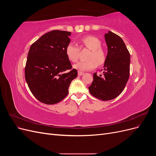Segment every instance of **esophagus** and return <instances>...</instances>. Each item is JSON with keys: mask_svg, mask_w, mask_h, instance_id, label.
<instances>
[{"mask_svg": "<svg viewBox=\"0 0 156 156\" xmlns=\"http://www.w3.org/2000/svg\"><path fill=\"white\" fill-rule=\"evenodd\" d=\"M84 74V73L83 72H80V71H79V72H78V75H79V76H82V75H83Z\"/></svg>", "mask_w": 156, "mask_h": 156, "instance_id": "1", "label": "esophagus"}]
</instances>
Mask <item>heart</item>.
Masks as SVG:
<instances>
[{
    "instance_id": "obj_1",
    "label": "heart",
    "mask_w": 156,
    "mask_h": 156,
    "mask_svg": "<svg viewBox=\"0 0 156 156\" xmlns=\"http://www.w3.org/2000/svg\"><path fill=\"white\" fill-rule=\"evenodd\" d=\"M83 47L90 50L87 58L74 65V68L79 71H87L95 68L97 65H102L105 62L106 56L104 51L101 49V41L93 36H87L81 40ZM79 49L73 43H69L66 48V54L71 62H76L79 57Z\"/></svg>"
}]
</instances>
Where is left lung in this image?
I'll list each match as a JSON object with an SVG mask.
<instances>
[{"label":"left lung","mask_w":156,"mask_h":156,"mask_svg":"<svg viewBox=\"0 0 156 156\" xmlns=\"http://www.w3.org/2000/svg\"><path fill=\"white\" fill-rule=\"evenodd\" d=\"M107 55L104 63L103 76L93 75L88 87L92 95L102 101L113 100L123 91L129 77L130 55L121 37L108 31L105 34Z\"/></svg>","instance_id":"obj_1"}]
</instances>
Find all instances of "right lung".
Returning <instances> with one entry per match:
<instances>
[{
	"mask_svg": "<svg viewBox=\"0 0 156 156\" xmlns=\"http://www.w3.org/2000/svg\"><path fill=\"white\" fill-rule=\"evenodd\" d=\"M70 35V32L64 30L49 32L32 44L28 53L26 81L33 95L45 104L62 101L68 95L71 82L77 76V71L72 69L66 54Z\"/></svg>",
	"mask_w": 156,
	"mask_h": 156,
	"instance_id": "1",
	"label": "right lung"
}]
</instances>
